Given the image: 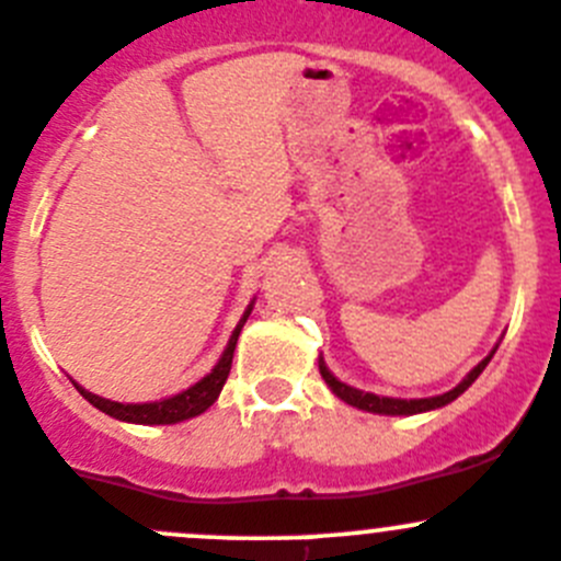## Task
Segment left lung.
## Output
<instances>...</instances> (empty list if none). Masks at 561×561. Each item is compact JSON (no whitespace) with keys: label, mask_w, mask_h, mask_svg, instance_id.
Returning a JSON list of instances; mask_svg holds the SVG:
<instances>
[{"label":"left lung","mask_w":561,"mask_h":561,"mask_svg":"<svg viewBox=\"0 0 561 561\" xmlns=\"http://www.w3.org/2000/svg\"><path fill=\"white\" fill-rule=\"evenodd\" d=\"M491 357H493V352L488 354V357L482 359V363L477 365L474 370H471L467 379H463L461 385L456 387V390L445 392V396H436V398H417V401H401V398H379V396H374V392L354 390V387H348V385H343V381H337L335 376H332L330 370H327L324 363H319V370H321V379H324L327 385H330V390L335 392V396L341 398V401L352 403V407L365 409V412H376V414H420V412H428V409H439V407H445V403L456 401V398L461 396V392L471 385V381H474L477 376L482 374V368H485V365L491 363Z\"/></svg>","instance_id":"1"}]
</instances>
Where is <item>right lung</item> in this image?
<instances>
[{"mask_svg":"<svg viewBox=\"0 0 561 561\" xmlns=\"http://www.w3.org/2000/svg\"><path fill=\"white\" fill-rule=\"evenodd\" d=\"M251 310H253V305H248V310L242 313L240 324H237V330L231 332L229 346H226L224 357L218 359V365H215V368L209 370L202 381H196V385L187 387V390L176 392V396L163 398V401H152V403H116V401H105V398H100V396H92V392L84 390V387H79V385L76 387H79V392L92 403V407H98L100 412L111 414V417L125 420V423L171 425V423H182V420H187V417H196V414L207 412V409L215 403V398L220 396V390H224L226 379H229L237 337H240V330H242V324L248 321V316H251Z\"/></svg>","mask_w":561,"mask_h":561,"instance_id":"add662e5","label":"right lung"}]
</instances>
